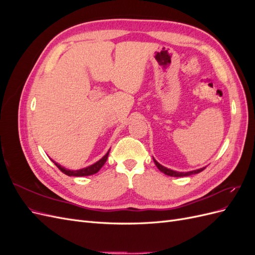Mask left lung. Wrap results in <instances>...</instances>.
<instances>
[{"instance_id": "left-lung-1", "label": "left lung", "mask_w": 255, "mask_h": 255, "mask_svg": "<svg viewBox=\"0 0 255 255\" xmlns=\"http://www.w3.org/2000/svg\"><path fill=\"white\" fill-rule=\"evenodd\" d=\"M153 160H154V164L156 165V167L158 168V170L161 171L163 173H165L166 175H170V176H188V175H191V174H196V173H199L203 171L205 167L203 168H200V169H196V170H191V171H187V172H180V171H175V170H171V169L169 168H166L164 167L163 165H160L158 161L153 157Z\"/></svg>"}]
</instances>
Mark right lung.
<instances>
[{
	"label": "right lung",
	"instance_id": "1",
	"mask_svg": "<svg viewBox=\"0 0 255 255\" xmlns=\"http://www.w3.org/2000/svg\"><path fill=\"white\" fill-rule=\"evenodd\" d=\"M110 151H111V149L109 150V152H107L101 159H99L97 163L92 164V165H90V166H88L86 168L79 169V170H70V169H67V168H65L63 166H60L59 164L56 163V161H54V160H52V161L57 166V168L59 169L61 172H64L65 174H67L69 176H87V175H91V174L97 173L100 170V169L103 167V165L106 163L107 157H109Z\"/></svg>",
	"mask_w": 255,
	"mask_h": 255
}]
</instances>
